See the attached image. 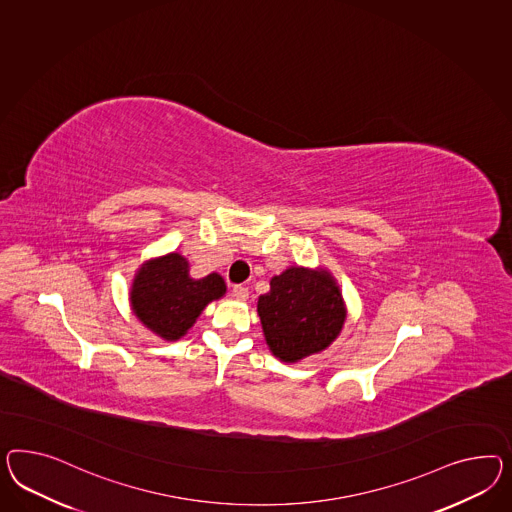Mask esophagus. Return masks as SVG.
<instances>
[{
    "instance_id": "34e87169",
    "label": "esophagus",
    "mask_w": 512,
    "mask_h": 512,
    "mask_svg": "<svg viewBox=\"0 0 512 512\" xmlns=\"http://www.w3.org/2000/svg\"><path fill=\"white\" fill-rule=\"evenodd\" d=\"M233 296H235L236 300H248V287H244V285H235V287H233Z\"/></svg>"
}]
</instances>
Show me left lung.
Returning a JSON list of instances; mask_svg holds the SVG:
<instances>
[{
  "mask_svg": "<svg viewBox=\"0 0 512 512\" xmlns=\"http://www.w3.org/2000/svg\"><path fill=\"white\" fill-rule=\"evenodd\" d=\"M257 313L266 345L281 361L296 363L326 350L343 330L346 307L339 285L324 268L291 266L272 277Z\"/></svg>",
  "mask_w": 512,
  "mask_h": 512,
  "instance_id": "obj_1",
  "label": "left lung"
}]
</instances>
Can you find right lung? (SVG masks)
Listing matches in <instances>:
<instances>
[{
	"mask_svg": "<svg viewBox=\"0 0 512 512\" xmlns=\"http://www.w3.org/2000/svg\"><path fill=\"white\" fill-rule=\"evenodd\" d=\"M227 287L220 274L190 277V264L180 253L141 264L130 289L134 315L158 337L177 341L195 324L212 300H220Z\"/></svg>",
	"mask_w": 512,
	"mask_h": 512,
	"instance_id": "obj_1",
	"label": "right lung"
}]
</instances>
